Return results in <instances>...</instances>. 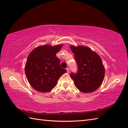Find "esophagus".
I'll list each match as a JSON object with an SVG mask.
<instances>
[{
    "label": "esophagus",
    "instance_id": "34e87169",
    "mask_svg": "<svg viewBox=\"0 0 128 128\" xmlns=\"http://www.w3.org/2000/svg\"><path fill=\"white\" fill-rule=\"evenodd\" d=\"M66 71H67V72L69 73V68H67L66 69Z\"/></svg>",
    "mask_w": 128,
    "mask_h": 128
}]
</instances>
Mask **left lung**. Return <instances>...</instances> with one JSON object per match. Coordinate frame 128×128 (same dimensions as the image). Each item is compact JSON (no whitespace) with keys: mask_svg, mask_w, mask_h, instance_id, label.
<instances>
[{"mask_svg":"<svg viewBox=\"0 0 128 128\" xmlns=\"http://www.w3.org/2000/svg\"><path fill=\"white\" fill-rule=\"evenodd\" d=\"M70 47L74 54L78 66L76 74H70L76 88L84 93L96 90L104 78L105 69L101 58L88 47L72 45Z\"/></svg>","mask_w":128,"mask_h":128,"instance_id":"left-lung-1","label":"left lung"}]
</instances>
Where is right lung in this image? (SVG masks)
Segmentation results:
<instances>
[{"mask_svg":"<svg viewBox=\"0 0 128 128\" xmlns=\"http://www.w3.org/2000/svg\"><path fill=\"white\" fill-rule=\"evenodd\" d=\"M62 46H40L29 54L25 66V74L29 84L37 91H51L60 77L66 72L56 56Z\"/></svg>","mask_w":128,"mask_h":128,"instance_id":"right-lung-1","label":"right lung"}]
</instances>
